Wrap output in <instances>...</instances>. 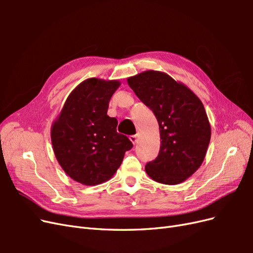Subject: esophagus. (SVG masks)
I'll return each mask as SVG.
<instances>
[{
	"mask_svg": "<svg viewBox=\"0 0 253 253\" xmlns=\"http://www.w3.org/2000/svg\"><path fill=\"white\" fill-rule=\"evenodd\" d=\"M137 139H138V135H131V136H129V140H131L134 144L137 142Z\"/></svg>",
	"mask_w": 253,
	"mask_h": 253,
	"instance_id": "esophagus-1",
	"label": "esophagus"
}]
</instances>
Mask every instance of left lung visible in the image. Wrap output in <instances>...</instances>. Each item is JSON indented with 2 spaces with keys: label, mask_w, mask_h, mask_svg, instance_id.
<instances>
[{
  "label": "left lung",
  "mask_w": 253,
  "mask_h": 253,
  "mask_svg": "<svg viewBox=\"0 0 253 253\" xmlns=\"http://www.w3.org/2000/svg\"><path fill=\"white\" fill-rule=\"evenodd\" d=\"M127 83L159 125L162 145L158 156L145 165V172L165 185L185 181L203 164L211 138L204 104L166 73L147 71L127 78Z\"/></svg>",
  "instance_id": "obj_1"
}]
</instances>
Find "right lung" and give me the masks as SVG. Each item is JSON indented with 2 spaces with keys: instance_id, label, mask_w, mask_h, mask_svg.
<instances>
[{
  "instance_id": "1",
  "label": "right lung",
  "mask_w": 253,
  "mask_h": 253,
  "mask_svg": "<svg viewBox=\"0 0 253 253\" xmlns=\"http://www.w3.org/2000/svg\"><path fill=\"white\" fill-rule=\"evenodd\" d=\"M120 86L117 80L89 78L76 87L51 126V143L64 172L85 186L112 178L133 148L117 133L118 121L108 115L109 102Z\"/></svg>"
}]
</instances>
